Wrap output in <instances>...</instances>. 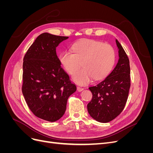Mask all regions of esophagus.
Returning a JSON list of instances; mask_svg holds the SVG:
<instances>
[{
  "label": "esophagus",
  "instance_id": "esophagus-1",
  "mask_svg": "<svg viewBox=\"0 0 153 153\" xmlns=\"http://www.w3.org/2000/svg\"><path fill=\"white\" fill-rule=\"evenodd\" d=\"M83 90H84V89H83V88H82V87H77V91H78V92H81V91H82Z\"/></svg>",
  "mask_w": 153,
  "mask_h": 153
}]
</instances>
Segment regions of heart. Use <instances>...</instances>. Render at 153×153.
Here are the masks:
<instances>
[{
  "label": "heart",
  "mask_w": 153,
  "mask_h": 153,
  "mask_svg": "<svg viewBox=\"0 0 153 153\" xmlns=\"http://www.w3.org/2000/svg\"><path fill=\"white\" fill-rule=\"evenodd\" d=\"M72 52L63 51L59 61L70 75L75 73L73 80L79 85H86L94 78L103 79L112 70L115 62V52L109 44L94 39H83L73 45Z\"/></svg>",
  "instance_id": "1"
}]
</instances>
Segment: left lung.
Wrapping results in <instances>:
<instances>
[{
	"label": "left lung",
	"instance_id": "1",
	"mask_svg": "<svg viewBox=\"0 0 153 153\" xmlns=\"http://www.w3.org/2000/svg\"><path fill=\"white\" fill-rule=\"evenodd\" d=\"M119 60L116 66L105 79L89 87L92 98L87 105L91 117L100 123H108L121 113L127 101L130 88V67L127 55L115 39Z\"/></svg>",
	"mask_w": 153,
	"mask_h": 153
}]
</instances>
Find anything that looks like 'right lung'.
<instances>
[{
  "mask_svg": "<svg viewBox=\"0 0 153 153\" xmlns=\"http://www.w3.org/2000/svg\"><path fill=\"white\" fill-rule=\"evenodd\" d=\"M68 38L45 32L36 39L24 58L23 95L32 112L49 122L63 116L68 98L76 90L56 53L59 45Z\"/></svg>",
  "mask_w": 153,
  "mask_h": 153,
  "instance_id": "1",
  "label": "right lung"
}]
</instances>
